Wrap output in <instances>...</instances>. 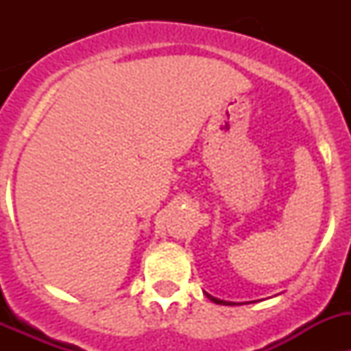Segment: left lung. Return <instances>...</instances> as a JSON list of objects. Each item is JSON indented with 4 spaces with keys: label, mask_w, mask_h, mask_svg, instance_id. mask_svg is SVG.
I'll list each match as a JSON object with an SVG mask.
<instances>
[{
    "label": "left lung",
    "mask_w": 351,
    "mask_h": 351,
    "mask_svg": "<svg viewBox=\"0 0 351 351\" xmlns=\"http://www.w3.org/2000/svg\"><path fill=\"white\" fill-rule=\"evenodd\" d=\"M205 295L208 297V299L212 300V302H215V304H222V306H234V304H231V302H226V300H221V299H215V297H212V295H208L207 292H205Z\"/></svg>",
    "instance_id": "1"
}]
</instances>
